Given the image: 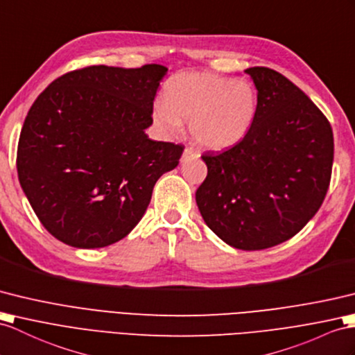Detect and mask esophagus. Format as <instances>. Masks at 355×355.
<instances>
[{"instance_id": "34e87169", "label": "esophagus", "mask_w": 355, "mask_h": 355, "mask_svg": "<svg viewBox=\"0 0 355 355\" xmlns=\"http://www.w3.org/2000/svg\"><path fill=\"white\" fill-rule=\"evenodd\" d=\"M200 157V153H198L197 150H194V149H191V148H187L185 150H184V155H182V162H185V161H188V159H194V158H198Z\"/></svg>"}]
</instances>
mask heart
<instances>
[{
	"label": "heart",
	"instance_id": "obj_1",
	"mask_svg": "<svg viewBox=\"0 0 355 355\" xmlns=\"http://www.w3.org/2000/svg\"><path fill=\"white\" fill-rule=\"evenodd\" d=\"M152 116L164 131L189 122L194 141L207 150H224L243 141L257 114L254 85L212 72H182L171 78Z\"/></svg>",
	"mask_w": 355,
	"mask_h": 355
}]
</instances>
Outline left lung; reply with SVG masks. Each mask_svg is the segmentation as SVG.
<instances>
[{
    "instance_id": "8db88e82",
    "label": "left lung",
    "mask_w": 355,
    "mask_h": 355,
    "mask_svg": "<svg viewBox=\"0 0 355 355\" xmlns=\"http://www.w3.org/2000/svg\"><path fill=\"white\" fill-rule=\"evenodd\" d=\"M259 107L243 141L205 153L207 176L196 203L215 235L233 248L279 245L306 226L330 185L333 131L304 92L268 67L245 71Z\"/></svg>"
}]
</instances>
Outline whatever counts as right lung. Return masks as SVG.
<instances>
[{"mask_svg":"<svg viewBox=\"0 0 355 355\" xmlns=\"http://www.w3.org/2000/svg\"><path fill=\"white\" fill-rule=\"evenodd\" d=\"M167 72L90 66L57 78L34 101L16 167L33 211L58 241L117 243L143 218L157 180L178 167L184 146L146 134Z\"/></svg>","mask_w":355,"mask_h":355,"instance_id":"1","label":"right lung"}]
</instances>
